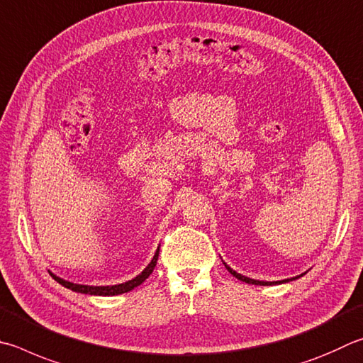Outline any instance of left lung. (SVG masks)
<instances>
[{
  "label": "left lung",
  "mask_w": 363,
  "mask_h": 363,
  "mask_svg": "<svg viewBox=\"0 0 363 363\" xmlns=\"http://www.w3.org/2000/svg\"><path fill=\"white\" fill-rule=\"evenodd\" d=\"M223 262V260H222ZM223 265H225V268L228 269L230 273H232L236 279H240V281H242V282H247V284H254V286H276V284H282V282H291V281H295V279H298V278H301V276H305L308 272H305V273H301V274H298V276H294V278H287V279H282V281H259V279H252V278H247V276H245V274H240V273H236L233 268H230L225 262H223Z\"/></svg>",
  "instance_id": "1"
}]
</instances>
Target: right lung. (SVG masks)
I'll return each instance as SVG.
<instances>
[{
  "instance_id": "1",
  "label": "right lung",
  "mask_w": 363,
  "mask_h": 363,
  "mask_svg": "<svg viewBox=\"0 0 363 363\" xmlns=\"http://www.w3.org/2000/svg\"><path fill=\"white\" fill-rule=\"evenodd\" d=\"M159 250H160V246L157 247L152 260L149 262V265L144 268L140 274L135 276L133 279L121 282V284H114V286H85V284H74V282L63 279V278H60V276H57L55 273H52V272H50V276L58 282V284H62L63 287L69 289V291H72V292H79V294H85V295H100V296H113V295L127 294L130 291H133L135 287L143 284V282L146 281L150 274H152L154 268L157 265V260H159Z\"/></svg>"
}]
</instances>
